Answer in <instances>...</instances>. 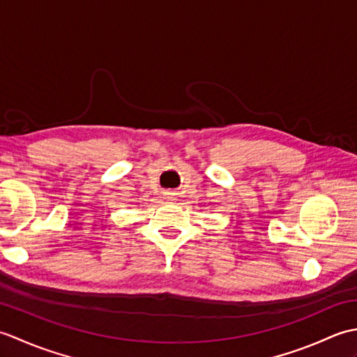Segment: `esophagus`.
Returning <instances> with one entry per match:
<instances>
[{"instance_id":"esophagus-1","label":"esophagus","mask_w":357,"mask_h":357,"mask_svg":"<svg viewBox=\"0 0 357 357\" xmlns=\"http://www.w3.org/2000/svg\"><path fill=\"white\" fill-rule=\"evenodd\" d=\"M165 198H167V201H173L172 193H165Z\"/></svg>"}]
</instances>
